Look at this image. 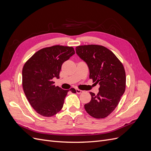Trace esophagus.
<instances>
[{
  "instance_id": "esophagus-1",
  "label": "esophagus",
  "mask_w": 151,
  "mask_h": 151,
  "mask_svg": "<svg viewBox=\"0 0 151 151\" xmlns=\"http://www.w3.org/2000/svg\"><path fill=\"white\" fill-rule=\"evenodd\" d=\"M82 92H83V91H81V90L78 89H76V93H77V94H81Z\"/></svg>"
}]
</instances>
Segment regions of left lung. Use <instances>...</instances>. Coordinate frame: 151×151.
Listing matches in <instances>:
<instances>
[{
  "mask_svg": "<svg viewBox=\"0 0 151 151\" xmlns=\"http://www.w3.org/2000/svg\"><path fill=\"white\" fill-rule=\"evenodd\" d=\"M76 50L88 66L89 78L99 84L97 94L90 92L91 99L84 108L91 116L104 118L115 109L125 91L124 67L111 50L101 45H81Z\"/></svg>",
  "mask_w": 151,
  "mask_h": 151,
  "instance_id": "8db88e82",
  "label": "left lung"
}]
</instances>
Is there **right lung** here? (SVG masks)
I'll return each instance as SVG.
<instances>
[{
    "label": "right lung",
    "instance_id": "1",
    "mask_svg": "<svg viewBox=\"0 0 151 151\" xmlns=\"http://www.w3.org/2000/svg\"><path fill=\"white\" fill-rule=\"evenodd\" d=\"M75 54L73 47L55 46L36 52L22 68V88L29 104L43 116H52L60 111L68 90L54 85L52 79H59L63 63ZM70 91H76L71 88Z\"/></svg>",
    "mask_w": 151,
    "mask_h": 151
}]
</instances>
